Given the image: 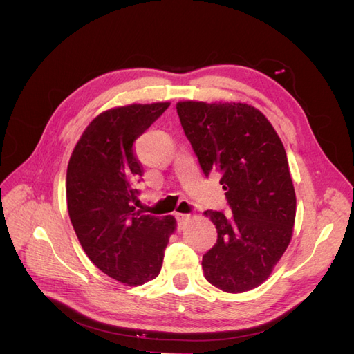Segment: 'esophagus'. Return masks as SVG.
<instances>
[{"instance_id":"obj_1","label":"esophagus","mask_w":354,"mask_h":354,"mask_svg":"<svg viewBox=\"0 0 354 354\" xmlns=\"http://www.w3.org/2000/svg\"><path fill=\"white\" fill-rule=\"evenodd\" d=\"M176 218H177V223H178V227H181V226H183V224L186 223V220H189V214L177 212V214H176Z\"/></svg>"}]
</instances>
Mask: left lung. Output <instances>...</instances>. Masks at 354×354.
Returning a JSON list of instances; mask_svg holds the SVG:
<instances>
[{"mask_svg": "<svg viewBox=\"0 0 354 354\" xmlns=\"http://www.w3.org/2000/svg\"><path fill=\"white\" fill-rule=\"evenodd\" d=\"M177 113L203 174H221L232 211H205L218 234L202 257L203 276L224 292L250 291L269 277L292 236L297 199L285 147L250 104L178 102Z\"/></svg>", "mask_w": 354, "mask_h": 354, "instance_id": "obj_1", "label": "left lung"}]
</instances>
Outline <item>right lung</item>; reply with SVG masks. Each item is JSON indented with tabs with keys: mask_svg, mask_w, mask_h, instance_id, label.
I'll return each instance as SVG.
<instances>
[{
	"mask_svg": "<svg viewBox=\"0 0 354 354\" xmlns=\"http://www.w3.org/2000/svg\"><path fill=\"white\" fill-rule=\"evenodd\" d=\"M168 106L130 104L95 116L68 165L66 203L81 246L103 273L130 286L159 274L176 230L174 217L136 209L142 164L133 146Z\"/></svg>",
	"mask_w": 354,
	"mask_h": 354,
	"instance_id": "1",
	"label": "right lung"
}]
</instances>
